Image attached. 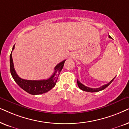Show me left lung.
Returning <instances> with one entry per match:
<instances>
[{"label": "left lung", "mask_w": 129, "mask_h": 129, "mask_svg": "<svg viewBox=\"0 0 129 129\" xmlns=\"http://www.w3.org/2000/svg\"><path fill=\"white\" fill-rule=\"evenodd\" d=\"M109 37L110 38H111V37L110 36H109ZM116 78V77H114V78L112 80H111L110 81L109 83L107 84H105V85H103V86L99 87V88H90V87H88L87 86H85L84 85L82 84V83H81V82L77 80V84L78 85V87L80 88L81 90H83V91H87V92H98V91H102V90H103L104 89H105L106 87H107L113 81V80H114V78Z\"/></svg>", "instance_id": "1"}]
</instances>
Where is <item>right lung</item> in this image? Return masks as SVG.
I'll return each mask as SVG.
<instances>
[{
	"instance_id": "right-lung-1",
	"label": "right lung",
	"mask_w": 129,
	"mask_h": 129,
	"mask_svg": "<svg viewBox=\"0 0 129 129\" xmlns=\"http://www.w3.org/2000/svg\"><path fill=\"white\" fill-rule=\"evenodd\" d=\"M15 48V45L13 47L12 51L10 55V70L11 73L13 80L18 84L19 86L23 90L32 95H38L45 93L51 90L56 84L58 77L59 76L60 72L62 69L66 60L58 63L54 68V74L51 77L47 80H27L20 78L15 71L14 66H13L12 52Z\"/></svg>"
}]
</instances>
